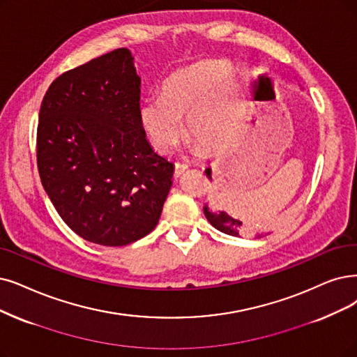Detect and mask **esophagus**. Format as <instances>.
I'll use <instances>...</instances> for the list:
<instances>
[{
  "instance_id": "34e87169",
  "label": "esophagus",
  "mask_w": 357,
  "mask_h": 357,
  "mask_svg": "<svg viewBox=\"0 0 357 357\" xmlns=\"http://www.w3.org/2000/svg\"><path fill=\"white\" fill-rule=\"evenodd\" d=\"M186 169H188V164H184V162H176V164H174V177H176V178L180 177Z\"/></svg>"
}]
</instances>
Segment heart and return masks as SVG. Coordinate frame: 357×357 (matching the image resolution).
I'll list each match as a JSON object with an SVG mask.
<instances>
[{"label":"heart","instance_id":"1","mask_svg":"<svg viewBox=\"0 0 357 357\" xmlns=\"http://www.w3.org/2000/svg\"><path fill=\"white\" fill-rule=\"evenodd\" d=\"M230 67L222 61H202L171 75L161 96L146 98L139 120L152 148L167 153L183 137L181 120L189 133L208 146L231 137L238 120V102L230 86Z\"/></svg>","mask_w":357,"mask_h":357}]
</instances>
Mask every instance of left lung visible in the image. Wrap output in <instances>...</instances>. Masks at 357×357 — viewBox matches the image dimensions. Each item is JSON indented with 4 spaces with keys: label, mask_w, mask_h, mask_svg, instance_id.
Segmentation results:
<instances>
[{
    "label": "left lung",
    "mask_w": 357,
    "mask_h": 357,
    "mask_svg": "<svg viewBox=\"0 0 357 357\" xmlns=\"http://www.w3.org/2000/svg\"><path fill=\"white\" fill-rule=\"evenodd\" d=\"M206 177L211 180V168H208L206 171ZM204 212L206 220L217 228V230L230 234V236H240L243 233H250V225L243 222L241 220H237L234 217H230L228 213H225L224 211H213L208 204L204 206ZM258 237H261L258 234Z\"/></svg>",
    "instance_id": "8db88e82"
}]
</instances>
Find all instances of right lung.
Wrapping results in <instances>:
<instances>
[{"label":"right lung","mask_w":357,"mask_h":357,"mask_svg":"<svg viewBox=\"0 0 357 357\" xmlns=\"http://www.w3.org/2000/svg\"><path fill=\"white\" fill-rule=\"evenodd\" d=\"M140 77L117 48L56 77L39 111L42 186L82 238L126 246L158 224L174 165L155 153L139 120Z\"/></svg>","instance_id":"add662e5"}]
</instances>
